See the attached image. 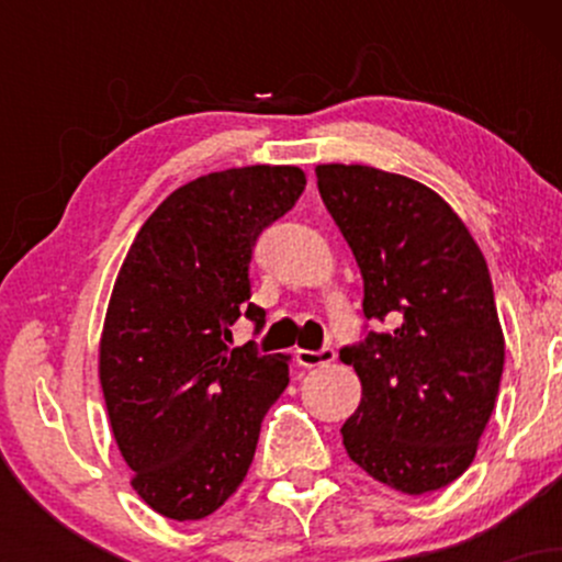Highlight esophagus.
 Segmentation results:
<instances>
[{
	"label": "esophagus",
	"instance_id": "esophagus-1",
	"mask_svg": "<svg viewBox=\"0 0 562 562\" xmlns=\"http://www.w3.org/2000/svg\"><path fill=\"white\" fill-rule=\"evenodd\" d=\"M295 362H299L301 367H325V364L335 362V348L325 346V348H319V351L299 348V351H295Z\"/></svg>",
	"mask_w": 562,
	"mask_h": 562
}]
</instances>
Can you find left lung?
<instances>
[{
    "instance_id": "left-lung-1",
    "label": "left lung",
    "mask_w": 562,
    "mask_h": 562,
    "mask_svg": "<svg viewBox=\"0 0 562 562\" xmlns=\"http://www.w3.org/2000/svg\"><path fill=\"white\" fill-rule=\"evenodd\" d=\"M314 171L362 272L364 317L393 327L340 351L362 380L344 447L396 492H436L470 468L499 393L505 335L486 259L430 187L359 164Z\"/></svg>"
}]
</instances>
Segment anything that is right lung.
Returning <instances> with one entry per match:
<instances>
[{"mask_svg": "<svg viewBox=\"0 0 562 562\" xmlns=\"http://www.w3.org/2000/svg\"><path fill=\"white\" fill-rule=\"evenodd\" d=\"M306 187L299 166H243L173 190L142 224L108 303L100 385L132 486L171 520H200L237 492L263 415L288 385L285 353L229 348L250 303L256 237Z\"/></svg>", "mask_w": 562, "mask_h": 562, "instance_id": "1", "label": "right lung"}]
</instances>
